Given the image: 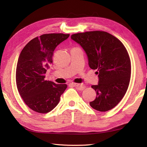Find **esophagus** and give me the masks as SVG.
<instances>
[{
    "mask_svg": "<svg viewBox=\"0 0 147 147\" xmlns=\"http://www.w3.org/2000/svg\"><path fill=\"white\" fill-rule=\"evenodd\" d=\"M73 86H75V87H77V88H78V90H84V88H85V86L84 85H83V84H79V83H73V84H72Z\"/></svg>",
    "mask_w": 147,
    "mask_h": 147,
    "instance_id": "34e87169",
    "label": "esophagus"
}]
</instances>
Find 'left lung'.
I'll list each match as a JSON object with an SVG mask.
<instances>
[{"label": "left lung", "instance_id": "obj_1", "mask_svg": "<svg viewBox=\"0 0 147 147\" xmlns=\"http://www.w3.org/2000/svg\"><path fill=\"white\" fill-rule=\"evenodd\" d=\"M88 56V64L97 70L99 82L91 88L96 92L92 108L106 112L114 108L125 95L130 82L129 56L121 42L104 31H90L71 35Z\"/></svg>", "mask_w": 147, "mask_h": 147}]
</instances>
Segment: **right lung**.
<instances>
[{
  "mask_svg": "<svg viewBox=\"0 0 147 147\" xmlns=\"http://www.w3.org/2000/svg\"><path fill=\"white\" fill-rule=\"evenodd\" d=\"M70 34H47L34 38L21 51L18 61L16 82L25 104L40 113L50 112L58 104L67 84L45 80L56 47Z\"/></svg>",
  "mask_w": 147,
  "mask_h": 147,
  "instance_id": "add662e5",
  "label": "right lung"
}]
</instances>
